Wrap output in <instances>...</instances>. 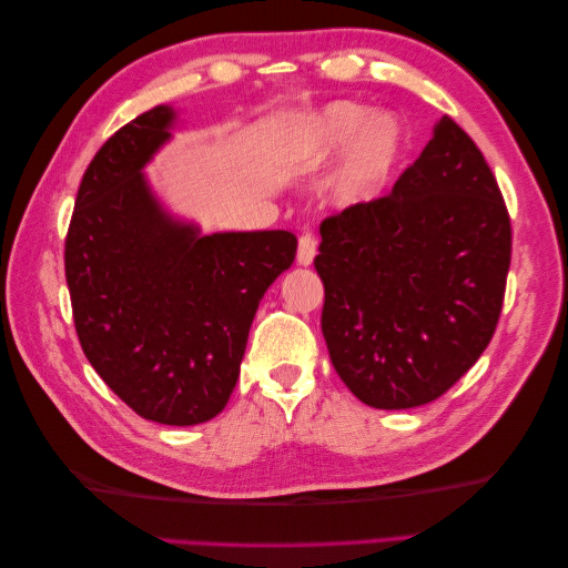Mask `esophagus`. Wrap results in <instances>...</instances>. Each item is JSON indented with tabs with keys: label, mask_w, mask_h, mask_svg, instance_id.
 I'll return each mask as SVG.
<instances>
[{
	"label": "esophagus",
	"mask_w": 568,
	"mask_h": 568,
	"mask_svg": "<svg viewBox=\"0 0 568 568\" xmlns=\"http://www.w3.org/2000/svg\"><path fill=\"white\" fill-rule=\"evenodd\" d=\"M317 256V241L312 234H303L297 241V263L300 265H312Z\"/></svg>",
	"instance_id": "34e87169"
}]
</instances>
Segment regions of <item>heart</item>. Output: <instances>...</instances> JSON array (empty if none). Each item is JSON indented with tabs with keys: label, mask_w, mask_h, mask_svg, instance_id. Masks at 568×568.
I'll return each mask as SVG.
<instances>
[{
	"label": "heart",
	"mask_w": 568,
	"mask_h": 568,
	"mask_svg": "<svg viewBox=\"0 0 568 568\" xmlns=\"http://www.w3.org/2000/svg\"><path fill=\"white\" fill-rule=\"evenodd\" d=\"M407 146V129L395 114H376L373 106L339 100L293 119L277 153L300 171H315L346 153L329 183V200L348 210L383 197L400 171Z\"/></svg>",
	"instance_id": "b5f03b06"
}]
</instances>
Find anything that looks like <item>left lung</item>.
<instances>
[{
	"label": "left lung",
	"mask_w": 568,
	"mask_h": 568,
	"mask_svg": "<svg viewBox=\"0 0 568 568\" xmlns=\"http://www.w3.org/2000/svg\"><path fill=\"white\" fill-rule=\"evenodd\" d=\"M322 334L361 403L437 400L493 339L510 268V216L484 153L442 116L388 197L320 226Z\"/></svg>",
	"instance_id": "obj_1"
}]
</instances>
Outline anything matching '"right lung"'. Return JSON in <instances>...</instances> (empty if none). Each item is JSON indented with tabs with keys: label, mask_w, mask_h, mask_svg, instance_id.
<instances>
[{
	"label": "right lung",
	"mask_w": 568,
	"mask_h": 568,
	"mask_svg": "<svg viewBox=\"0 0 568 568\" xmlns=\"http://www.w3.org/2000/svg\"><path fill=\"white\" fill-rule=\"evenodd\" d=\"M180 112L159 104L122 126L82 175L65 239V277L82 352L100 378L161 425L216 417L232 395L265 291L295 261L297 239L202 234L143 173Z\"/></svg>",
	"instance_id": "obj_1"
}]
</instances>
